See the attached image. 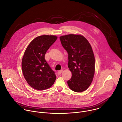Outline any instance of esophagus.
Wrapping results in <instances>:
<instances>
[{
	"label": "esophagus",
	"instance_id": "obj_1",
	"mask_svg": "<svg viewBox=\"0 0 122 122\" xmlns=\"http://www.w3.org/2000/svg\"><path fill=\"white\" fill-rule=\"evenodd\" d=\"M62 71H63L62 70H60V71H58L57 72V74H58V75H60L61 74V73L62 72Z\"/></svg>",
	"mask_w": 122,
	"mask_h": 122
}]
</instances>
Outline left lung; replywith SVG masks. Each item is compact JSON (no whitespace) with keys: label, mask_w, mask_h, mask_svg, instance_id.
Masks as SVG:
<instances>
[{"label":"left lung","mask_w":122,"mask_h":122,"mask_svg":"<svg viewBox=\"0 0 122 122\" xmlns=\"http://www.w3.org/2000/svg\"><path fill=\"white\" fill-rule=\"evenodd\" d=\"M68 54V67L72 73L67 81L70 89L81 92L90 85L95 73V56L91 46L83 36L69 34L60 37Z\"/></svg>","instance_id":"left-lung-1"}]
</instances>
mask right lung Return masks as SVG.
<instances>
[{"label":"right lung","mask_w":122,"mask_h":122,"mask_svg":"<svg viewBox=\"0 0 122 122\" xmlns=\"http://www.w3.org/2000/svg\"><path fill=\"white\" fill-rule=\"evenodd\" d=\"M57 37L42 35L34 39L27 47L22 61L24 76L34 89L43 90L54 83L56 75L45 59L48 49Z\"/></svg>","instance_id":"add662e5"}]
</instances>
